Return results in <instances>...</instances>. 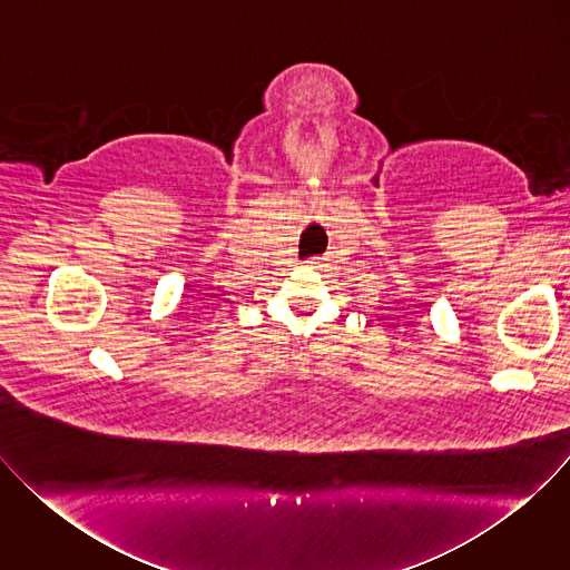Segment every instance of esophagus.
I'll return each instance as SVG.
<instances>
[{"label": "esophagus", "mask_w": 570, "mask_h": 570, "mask_svg": "<svg viewBox=\"0 0 570 570\" xmlns=\"http://www.w3.org/2000/svg\"><path fill=\"white\" fill-rule=\"evenodd\" d=\"M324 262H330V257H313L308 264H313L315 268H320V266H324Z\"/></svg>", "instance_id": "esophagus-1"}]
</instances>
